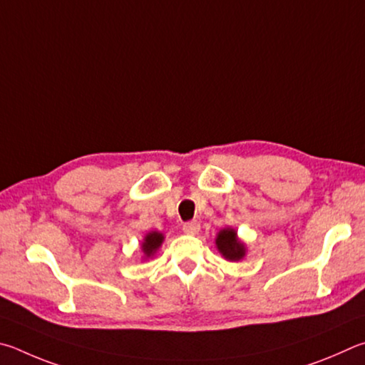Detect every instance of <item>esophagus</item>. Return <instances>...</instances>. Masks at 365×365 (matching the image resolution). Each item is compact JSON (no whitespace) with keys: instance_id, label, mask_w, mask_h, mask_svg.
<instances>
[{"instance_id":"esophagus-1","label":"esophagus","mask_w":365,"mask_h":365,"mask_svg":"<svg viewBox=\"0 0 365 365\" xmlns=\"http://www.w3.org/2000/svg\"><path fill=\"white\" fill-rule=\"evenodd\" d=\"M182 231H184V234H187V235H195L197 232L200 231V225L197 221H189L182 226Z\"/></svg>"}]
</instances>
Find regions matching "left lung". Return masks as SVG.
<instances>
[{"label":"left lung","instance_id":"left-lung-1","mask_svg":"<svg viewBox=\"0 0 365 365\" xmlns=\"http://www.w3.org/2000/svg\"><path fill=\"white\" fill-rule=\"evenodd\" d=\"M216 248L221 253V257L231 261V263H239V261L247 257V244L242 240L237 231L234 227H225L216 234L215 239Z\"/></svg>","mask_w":365,"mask_h":365}]
</instances>
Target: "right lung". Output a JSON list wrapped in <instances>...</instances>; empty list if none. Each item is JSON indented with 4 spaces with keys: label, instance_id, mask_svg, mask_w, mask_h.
I'll list each match as a JSON object with an SVG mask.
<instances>
[{
    "label": "right lung",
    "instance_id": "right-lung-1",
    "mask_svg": "<svg viewBox=\"0 0 365 365\" xmlns=\"http://www.w3.org/2000/svg\"><path fill=\"white\" fill-rule=\"evenodd\" d=\"M163 240H165V235L162 232H158V231L147 232L144 235L143 242H140V252H143V257H140V259L143 261L150 259L153 255L158 252V248L162 247Z\"/></svg>",
    "mask_w": 365,
    "mask_h": 365
}]
</instances>
